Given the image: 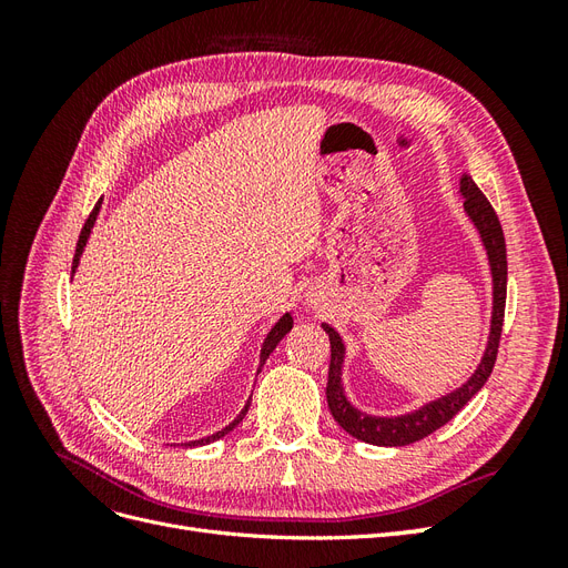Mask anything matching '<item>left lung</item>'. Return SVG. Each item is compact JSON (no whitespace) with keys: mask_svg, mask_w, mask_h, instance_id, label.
Returning <instances> with one entry per match:
<instances>
[{"mask_svg":"<svg viewBox=\"0 0 568 568\" xmlns=\"http://www.w3.org/2000/svg\"><path fill=\"white\" fill-rule=\"evenodd\" d=\"M459 196L464 199V213H467L474 230L478 232L480 244L486 248L490 282H493V311H490V332L484 357H480L474 374L459 388L440 395L436 400H428L417 409L403 412V415H369V412L357 409L343 388V363H346V343L332 324L322 322V329L329 334L332 343V363H329V379H326V403H329L332 417L336 424L348 432L353 438L382 445V448H398V445H409L434 434L436 428L448 424L457 412L467 405L474 395L484 388L493 372L497 346H500L503 320H505V298H507V248L505 234L497 220L493 205L480 194L476 182L464 173L459 178Z\"/></svg>","mask_w":568,"mask_h":568,"instance_id":"8db88e82","label":"left lung"}]
</instances>
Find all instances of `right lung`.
Listing matches in <instances>:
<instances>
[{
  "label": "right lung",
  "mask_w": 568,
  "mask_h": 568,
  "mask_svg": "<svg viewBox=\"0 0 568 568\" xmlns=\"http://www.w3.org/2000/svg\"><path fill=\"white\" fill-rule=\"evenodd\" d=\"M99 209H101V201L94 205V211L90 213L88 222H84V227H82V232H80L78 246H75V257H73V274H75V270H78V265H80V257H82L84 246H88V239H90V234H92V227H94V222H97ZM291 326H294V317H291V313H284V315L277 320V324L272 326L270 334H267V336H265V341H263V348H261V367H257V372L263 369L265 359L270 357V353H272L274 348H277V343H280V341L291 332ZM248 405H251V400L244 405V409H242V412H239L236 419H234V422H230L225 428H220V432H215L213 436H205V438H199V440H189V443H184V448H194V445H209V443H213V440H220L222 436H227L230 432H234V428L239 426V422H242V419L246 417Z\"/></svg>",
  "instance_id": "obj_1"
}]
</instances>
